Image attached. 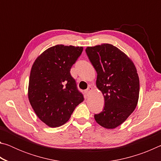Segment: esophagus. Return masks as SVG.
I'll use <instances>...</instances> for the list:
<instances>
[{
  "mask_svg": "<svg viewBox=\"0 0 161 161\" xmlns=\"http://www.w3.org/2000/svg\"><path fill=\"white\" fill-rule=\"evenodd\" d=\"M92 90H93V88H92V86H89L88 87V88H87V89H86V90H85V94L87 95V96H88V95H89V94H90V92H91Z\"/></svg>",
  "mask_w": 161,
  "mask_h": 161,
  "instance_id": "obj_1",
  "label": "esophagus"
}]
</instances>
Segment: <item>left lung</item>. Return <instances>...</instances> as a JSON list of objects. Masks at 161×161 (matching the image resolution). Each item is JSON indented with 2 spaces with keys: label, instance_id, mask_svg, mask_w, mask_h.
Returning <instances> with one entry per match:
<instances>
[{
  "label": "left lung",
  "instance_id": "8db88e82",
  "mask_svg": "<svg viewBox=\"0 0 161 161\" xmlns=\"http://www.w3.org/2000/svg\"><path fill=\"white\" fill-rule=\"evenodd\" d=\"M86 53L97 73V87L104 97V107L95 114L100 126L115 129L137 106L139 78L134 64L124 52L111 44L87 47Z\"/></svg>",
  "mask_w": 161,
  "mask_h": 161
}]
</instances>
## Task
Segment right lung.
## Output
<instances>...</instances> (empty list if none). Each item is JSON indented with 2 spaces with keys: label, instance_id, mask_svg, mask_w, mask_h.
Listing matches in <instances>:
<instances>
[{
  "label": "right lung",
  "instance_id": "right-lung-1",
  "mask_svg": "<svg viewBox=\"0 0 161 161\" xmlns=\"http://www.w3.org/2000/svg\"><path fill=\"white\" fill-rule=\"evenodd\" d=\"M82 51V47L57 45L43 52L32 64L28 99L38 118L48 126L64 124L84 99L70 75Z\"/></svg>",
  "mask_w": 161,
  "mask_h": 161
}]
</instances>
